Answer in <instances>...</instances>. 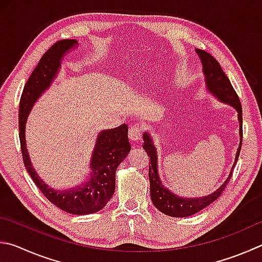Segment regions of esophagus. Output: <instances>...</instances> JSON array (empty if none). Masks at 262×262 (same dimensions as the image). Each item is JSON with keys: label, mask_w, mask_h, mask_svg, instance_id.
<instances>
[{"label": "esophagus", "mask_w": 262, "mask_h": 262, "mask_svg": "<svg viewBox=\"0 0 262 262\" xmlns=\"http://www.w3.org/2000/svg\"><path fill=\"white\" fill-rule=\"evenodd\" d=\"M141 136H142V130L139 127H136V126L129 127V130H128V137H129L130 141L137 142L141 139Z\"/></svg>", "instance_id": "esophagus-1"}]
</instances>
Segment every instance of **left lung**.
Wrapping results in <instances>:
<instances>
[{
  "label": "left lung",
  "mask_w": 262,
  "mask_h": 262,
  "mask_svg": "<svg viewBox=\"0 0 262 262\" xmlns=\"http://www.w3.org/2000/svg\"><path fill=\"white\" fill-rule=\"evenodd\" d=\"M197 54L201 57V60L203 63V71L206 78V84L207 89L210 92L215 95V96L220 99V101L230 104L231 106H234L237 112H238V121H239V135H241V142L238 150L236 154L235 164L232 166L231 172L229 174V178L226 180V182L223 183L220 188H219L215 192L207 197L203 198H181L178 197L177 194H174L169 191L168 189H166L161 181L159 179L158 174V166H157V154H156V147L152 143L151 137L147 133H144L143 140L144 145L143 149L146 151L147 156L150 157L149 160V180H150V194L154 205L158 208L160 212H163L166 215L174 216V217H185L190 216L192 214H196L197 212L202 211L203 208L210 205L213 202H215L216 199L221 196L223 190L226 189V185L229 182L232 175V169L235 168L236 161L238 160V156L242 147V141H243V116H242V104L239 101V97L237 93L235 92L234 87L230 82V80L228 79L226 73L223 72L219 61L214 58V57L208 54L205 50L197 49Z\"/></svg>",
  "instance_id": "8db88e82"
}]
</instances>
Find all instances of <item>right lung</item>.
Listing matches in <instances>:
<instances>
[{
  "label": "right lung",
  "instance_id": "obj_1",
  "mask_svg": "<svg viewBox=\"0 0 262 262\" xmlns=\"http://www.w3.org/2000/svg\"><path fill=\"white\" fill-rule=\"evenodd\" d=\"M77 45V40L57 41L45 52L30 75L19 102V140L24 165L46 198L60 210L75 215H84L101 211L115 193L117 167L130 151L128 126L123 123L120 127L99 133L90 160L89 179L78 187L61 191L49 188L40 179L32 166L25 141L28 113L36 99L52 82L65 52Z\"/></svg>",
  "mask_w": 262,
  "mask_h": 262
}]
</instances>
